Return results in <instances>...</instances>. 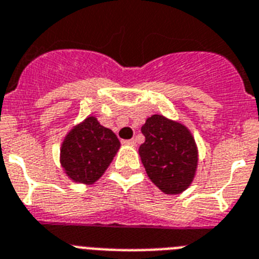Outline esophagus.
I'll return each instance as SVG.
<instances>
[{"mask_svg":"<svg viewBox=\"0 0 259 259\" xmlns=\"http://www.w3.org/2000/svg\"><path fill=\"white\" fill-rule=\"evenodd\" d=\"M123 145H127V146H136V140H127V141H123Z\"/></svg>","mask_w":259,"mask_h":259,"instance_id":"obj_1","label":"esophagus"}]
</instances>
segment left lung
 Instances as JSON below:
<instances>
[{
    "label": "left lung",
    "instance_id": "left-lung-1",
    "mask_svg": "<svg viewBox=\"0 0 259 259\" xmlns=\"http://www.w3.org/2000/svg\"><path fill=\"white\" fill-rule=\"evenodd\" d=\"M141 132L145 142L138 151L150 180L167 195L186 191L196 175L199 162L196 142L188 127L153 114Z\"/></svg>",
    "mask_w": 259,
    "mask_h": 259
}]
</instances>
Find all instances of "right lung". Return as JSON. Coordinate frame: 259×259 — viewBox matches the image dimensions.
Wrapping results in <instances>:
<instances>
[{"instance_id":"obj_1","label":"right lung","mask_w":259,"mask_h":259,"mask_svg":"<svg viewBox=\"0 0 259 259\" xmlns=\"http://www.w3.org/2000/svg\"><path fill=\"white\" fill-rule=\"evenodd\" d=\"M121 143L112 130L87 117L69 130L60 147V164L75 183L92 184L109 167Z\"/></svg>"}]
</instances>
